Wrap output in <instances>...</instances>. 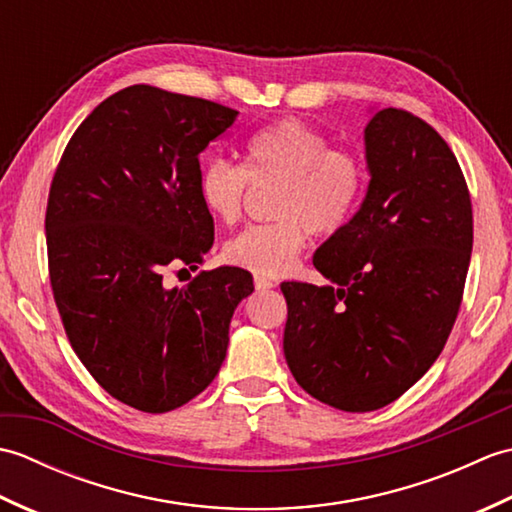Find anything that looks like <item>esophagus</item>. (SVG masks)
I'll return each mask as SVG.
<instances>
[{"label": "esophagus", "mask_w": 512, "mask_h": 512, "mask_svg": "<svg viewBox=\"0 0 512 512\" xmlns=\"http://www.w3.org/2000/svg\"><path fill=\"white\" fill-rule=\"evenodd\" d=\"M253 284H255L257 290H268V288L275 286L273 281H270V279L264 277V275H255V277H253Z\"/></svg>", "instance_id": "1"}]
</instances>
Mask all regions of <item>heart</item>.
I'll return each mask as SVG.
<instances>
[{
    "label": "heart",
    "instance_id": "1",
    "mask_svg": "<svg viewBox=\"0 0 512 512\" xmlns=\"http://www.w3.org/2000/svg\"><path fill=\"white\" fill-rule=\"evenodd\" d=\"M365 165L350 149L330 147L319 129L295 118L270 123L244 143V165L213 158L200 171L198 193L215 220L235 224L250 184L277 182V220L244 228L228 239V264L275 277L297 262L306 231L332 235L350 222L365 191Z\"/></svg>",
    "mask_w": 512,
    "mask_h": 512
}]
</instances>
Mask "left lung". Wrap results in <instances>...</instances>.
I'll return each mask as SVG.
<instances>
[{
  "mask_svg": "<svg viewBox=\"0 0 512 512\" xmlns=\"http://www.w3.org/2000/svg\"><path fill=\"white\" fill-rule=\"evenodd\" d=\"M365 154L361 209L312 259L336 286L281 284L292 376L350 413L389 405L436 363L473 248L469 187L436 129L387 107L365 127Z\"/></svg>",
  "mask_w": 512,
  "mask_h": 512,
  "instance_id": "8db88e82",
  "label": "left lung"
}]
</instances>
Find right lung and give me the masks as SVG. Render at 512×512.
Wrapping results in <instances>:
<instances>
[{
    "label": "right lung",
    "mask_w": 512,
    "mask_h": 512,
    "mask_svg": "<svg viewBox=\"0 0 512 512\" xmlns=\"http://www.w3.org/2000/svg\"><path fill=\"white\" fill-rule=\"evenodd\" d=\"M237 112L151 85L112 94L76 127L46 209L48 273L65 334L107 394L145 413L187 405L211 385L244 268L195 270L213 246L198 193L200 154ZM180 270V273H182Z\"/></svg>",
    "instance_id": "1"
}]
</instances>
